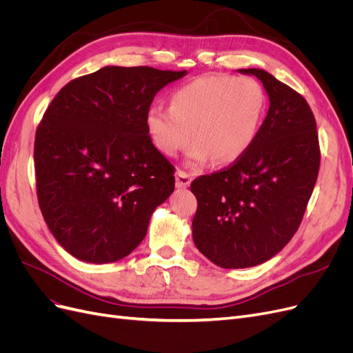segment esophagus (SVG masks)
Masks as SVG:
<instances>
[{
	"label": "esophagus",
	"mask_w": 353,
	"mask_h": 353,
	"mask_svg": "<svg viewBox=\"0 0 353 353\" xmlns=\"http://www.w3.org/2000/svg\"><path fill=\"white\" fill-rule=\"evenodd\" d=\"M191 184V175L184 170H178L176 172V187L178 188H187Z\"/></svg>",
	"instance_id": "1"
}]
</instances>
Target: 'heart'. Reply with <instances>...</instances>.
Instances as JSON below:
<instances>
[{"mask_svg": "<svg viewBox=\"0 0 353 353\" xmlns=\"http://www.w3.org/2000/svg\"><path fill=\"white\" fill-rule=\"evenodd\" d=\"M266 94L252 77L208 74L172 92L169 108L153 105L145 116L157 150L175 157L193 138L188 163L230 165L248 153L259 135Z\"/></svg>", "mask_w": 353, "mask_h": 353, "instance_id": "1", "label": "heart"}]
</instances>
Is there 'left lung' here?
Listing matches in <instances>:
<instances>
[{
	"mask_svg": "<svg viewBox=\"0 0 353 353\" xmlns=\"http://www.w3.org/2000/svg\"><path fill=\"white\" fill-rule=\"evenodd\" d=\"M270 109L250 150L237 162L191 183L197 199L196 248L221 268L270 261L292 240L314 191L319 143L314 113L301 94L262 69Z\"/></svg>",
	"mask_w": 353,
	"mask_h": 353,
	"instance_id": "obj_1",
	"label": "left lung"
}]
</instances>
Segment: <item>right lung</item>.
<instances>
[{
  "label": "right lung",
  "instance_id": "obj_1",
  "mask_svg": "<svg viewBox=\"0 0 353 353\" xmlns=\"http://www.w3.org/2000/svg\"><path fill=\"white\" fill-rule=\"evenodd\" d=\"M185 74L105 66L70 81L48 105L35 135L38 203L77 259L125 258L174 193L175 168L153 145L145 116L154 95Z\"/></svg>",
  "mask_w": 353,
  "mask_h": 353
}]
</instances>
